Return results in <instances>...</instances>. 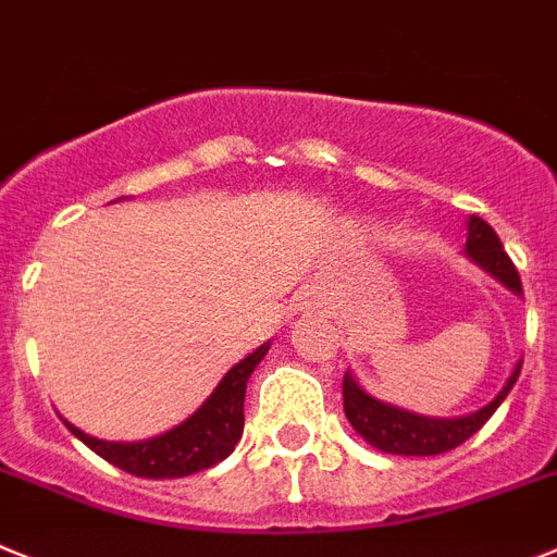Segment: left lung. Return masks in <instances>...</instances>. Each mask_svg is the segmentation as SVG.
<instances>
[{
  "mask_svg": "<svg viewBox=\"0 0 557 557\" xmlns=\"http://www.w3.org/2000/svg\"><path fill=\"white\" fill-rule=\"evenodd\" d=\"M466 258L471 260L476 269L493 277L502 288L524 299L521 292V277L516 272L512 260L505 255L499 235L493 232L487 221L480 215H468L466 221ZM521 359L512 367L510 379L499 389V395L485 404L482 409L471 414H459V418H429V414H418L412 409H404L398 404L381 400L370 395L361 386V381L352 375V370L345 372V414L356 434L370 443L372 448H379L384 454H404V457H434V454L451 451V448L462 446L468 437L480 432L482 425L491 420V414L502 406V400L510 395L512 384L519 381Z\"/></svg>",
  "mask_w": 557,
  "mask_h": 557,
  "instance_id": "obj_1",
  "label": "left lung"
}]
</instances>
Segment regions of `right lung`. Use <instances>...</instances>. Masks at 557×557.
<instances>
[{
  "mask_svg": "<svg viewBox=\"0 0 557 557\" xmlns=\"http://www.w3.org/2000/svg\"><path fill=\"white\" fill-rule=\"evenodd\" d=\"M269 347H272V342H263L258 350H251L246 359L230 367L219 386L207 395L205 404L198 406L190 418H185L168 432L157 434V437L137 440V443H114V440L91 437L66 418L61 420L84 446L100 454L111 466H117L120 471L145 476V480L190 476V473L212 468L235 451L240 434H244L246 384H249L255 367L269 352Z\"/></svg>",
  "mask_w": 557,
  "mask_h": 557,
  "instance_id": "obj_1",
  "label": "right lung"
}]
</instances>
